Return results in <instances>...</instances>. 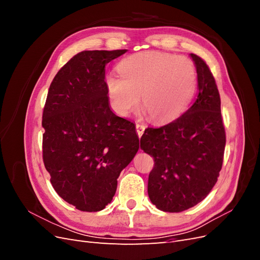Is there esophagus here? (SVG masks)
Instances as JSON below:
<instances>
[{
  "label": "esophagus",
  "mask_w": 260,
  "mask_h": 260,
  "mask_svg": "<svg viewBox=\"0 0 260 260\" xmlns=\"http://www.w3.org/2000/svg\"><path fill=\"white\" fill-rule=\"evenodd\" d=\"M136 128H137V133H138L139 138H141V137H142L143 133H144L145 127H144V125H142V124H137Z\"/></svg>",
  "instance_id": "obj_1"
}]
</instances>
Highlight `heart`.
Returning a JSON list of instances; mask_svg holds the SVG:
<instances>
[{
    "mask_svg": "<svg viewBox=\"0 0 260 260\" xmlns=\"http://www.w3.org/2000/svg\"><path fill=\"white\" fill-rule=\"evenodd\" d=\"M120 76L108 74L105 88L114 111L128 116L140 103L157 123L184 114L194 94L198 73L191 59L158 51L133 54L118 65Z\"/></svg>",
    "mask_w": 260,
    "mask_h": 260,
    "instance_id": "heart-1",
    "label": "heart"
}]
</instances>
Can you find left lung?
<instances>
[{
  "mask_svg": "<svg viewBox=\"0 0 260 260\" xmlns=\"http://www.w3.org/2000/svg\"><path fill=\"white\" fill-rule=\"evenodd\" d=\"M198 73L199 95L178 119L147 128L141 148L154 157L147 193L162 211L180 212L202 202L222 167L225 132L215 78L206 62L190 54Z\"/></svg>",
  "mask_w": 260,
  "mask_h": 260,
  "instance_id": "8db88e82",
  "label": "left lung"
}]
</instances>
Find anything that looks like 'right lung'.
<instances>
[{"label": "right lung", "instance_id": "right-lung-1", "mask_svg": "<svg viewBox=\"0 0 260 260\" xmlns=\"http://www.w3.org/2000/svg\"><path fill=\"white\" fill-rule=\"evenodd\" d=\"M127 50L83 51L50 85L42 116L43 161L60 198L81 211L112 202L117 179L136 156V125L116 116L105 88V66Z\"/></svg>", "mask_w": 260, "mask_h": 260}]
</instances>
